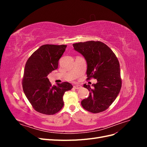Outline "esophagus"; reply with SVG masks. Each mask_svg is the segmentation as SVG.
<instances>
[{"label": "esophagus", "instance_id": "1", "mask_svg": "<svg viewBox=\"0 0 147 147\" xmlns=\"http://www.w3.org/2000/svg\"><path fill=\"white\" fill-rule=\"evenodd\" d=\"M74 87L75 89H77V90H79V89L82 88V86L79 85V84H75V85L74 86Z\"/></svg>", "mask_w": 147, "mask_h": 147}]
</instances>
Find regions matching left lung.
I'll return each instance as SVG.
<instances>
[{"label": "left lung", "mask_w": 147, "mask_h": 147, "mask_svg": "<svg viewBox=\"0 0 147 147\" xmlns=\"http://www.w3.org/2000/svg\"><path fill=\"white\" fill-rule=\"evenodd\" d=\"M75 51L82 54L87 63L88 80L93 77L97 83L84 84L90 95L81 104L88 112H104L116 99L121 88L120 66L116 55L105 43L88 41L73 44Z\"/></svg>", "instance_id": "left-lung-1"}]
</instances>
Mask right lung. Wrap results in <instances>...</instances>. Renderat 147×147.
<instances>
[{
    "label": "right lung",
    "mask_w": 147,
    "mask_h": 147,
    "mask_svg": "<svg viewBox=\"0 0 147 147\" xmlns=\"http://www.w3.org/2000/svg\"><path fill=\"white\" fill-rule=\"evenodd\" d=\"M67 45H43L32 53L25 65L23 78L24 94L37 112L54 115L64 105L63 96L73 88L69 82L52 86L48 75L58 67Z\"/></svg>",
    "instance_id": "1"
}]
</instances>
